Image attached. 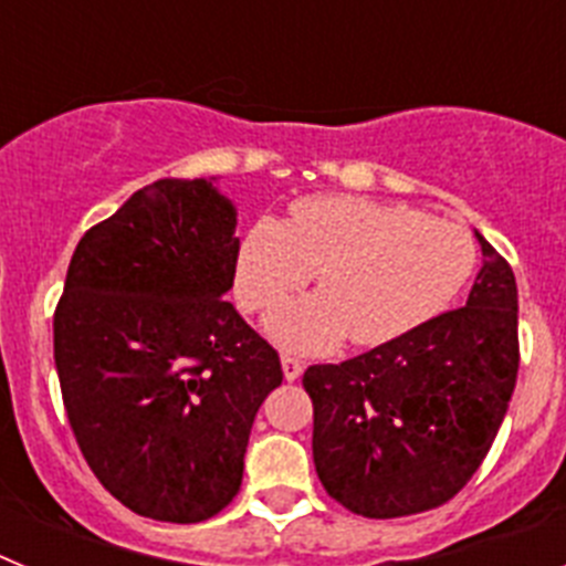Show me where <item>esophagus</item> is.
<instances>
[{"mask_svg": "<svg viewBox=\"0 0 566 566\" xmlns=\"http://www.w3.org/2000/svg\"><path fill=\"white\" fill-rule=\"evenodd\" d=\"M280 365H283V377L289 379V382H294V379L300 377V374H303V363H300L297 357H280Z\"/></svg>", "mask_w": 566, "mask_h": 566, "instance_id": "obj_1", "label": "esophagus"}]
</instances>
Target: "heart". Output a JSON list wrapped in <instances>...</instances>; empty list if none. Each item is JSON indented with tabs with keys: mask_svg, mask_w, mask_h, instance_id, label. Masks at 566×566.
Masks as SVG:
<instances>
[{
	"mask_svg": "<svg viewBox=\"0 0 566 566\" xmlns=\"http://www.w3.org/2000/svg\"><path fill=\"white\" fill-rule=\"evenodd\" d=\"M473 266L476 247L459 223L363 195H312L289 221H254L234 292L249 312H272L314 272L319 292L274 312L266 328L289 352L332 354L345 337L374 348L433 319Z\"/></svg>",
	"mask_w": 566,
	"mask_h": 566,
	"instance_id": "b5f03b06",
	"label": "heart"
}]
</instances>
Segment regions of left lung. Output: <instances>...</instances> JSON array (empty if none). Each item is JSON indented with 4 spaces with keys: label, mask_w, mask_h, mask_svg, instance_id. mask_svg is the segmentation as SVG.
<instances>
[{
    "label": "left lung",
    "mask_w": 566,
    "mask_h": 566,
    "mask_svg": "<svg viewBox=\"0 0 566 566\" xmlns=\"http://www.w3.org/2000/svg\"><path fill=\"white\" fill-rule=\"evenodd\" d=\"M462 308L339 365H312L314 468L357 516L397 518L453 499L496 439L518 374V292L479 234Z\"/></svg>",
    "instance_id": "1"
}]
</instances>
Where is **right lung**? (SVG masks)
Here are the masks:
<instances>
[{
  "instance_id": "right-lung-1",
  "label": "right lung",
  "mask_w": 566,
  "mask_h": 566,
  "mask_svg": "<svg viewBox=\"0 0 566 566\" xmlns=\"http://www.w3.org/2000/svg\"><path fill=\"white\" fill-rule=\"evenodd\" d=\"M238 209L218 178L138 189L70 260L53 357L70 428L98 482L155 522L195 524L240 490L280 357L223 294Z\"/></svg>"
}]
</instances>
